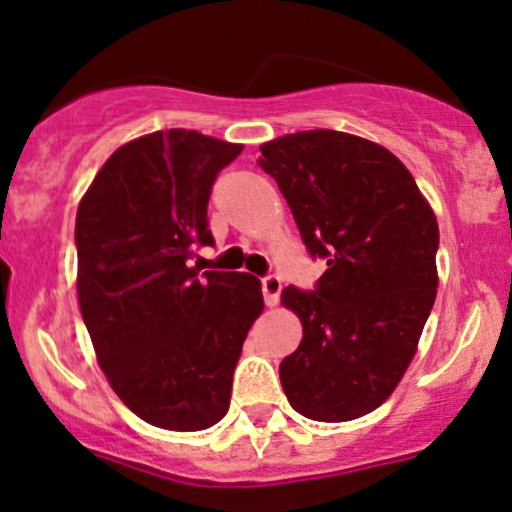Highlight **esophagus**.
<instances>
[{
    "label": "esophagus",
    "mask_w": 512,
    "mask_h": 512,
    "mask_svg": "<svg viewBox=\"0 0 512 512\" xmlns=\"http://www.w3.org/2000/svg\"><path fill=\"white\" fill-rule=\"evenodd\" d=\"M261 290H263V297H266V304L275 306L282 292V280L278 275H268V278L261 280Z\"/></svg>",
    "instance_id": "1"
}]
</instances>
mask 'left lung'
<instances>
[{
	"label": "left lung",
	"mask_w": 512,
	"mask_h": 512,
	"mask_svg": "<svg viewBox=\"0 0 512 512\" xmlns=\"http://www.w3.org/2000/svg\"><path fill=\"white\" fill-rule=\"evenodd\" d=\"M258 165L328 266L314 292L282 290L304 330L282 390L304 417L352 422L390 398L417 354L438 287L434 208L388 148L345 131L273 138Z\"/></svg>",
	"instance_id": "obj_1"
}]
</instances>
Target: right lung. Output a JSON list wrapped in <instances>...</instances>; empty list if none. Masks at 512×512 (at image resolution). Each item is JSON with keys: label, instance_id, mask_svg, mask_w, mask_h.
Instances as JSON below:
<instances>
[{"label": "right lung", "instance_id": "obj_1", "mask_svg": "<svg viewBox=\"0 0 512 512\" xmlns=\"http://www.w3.org/2000/svg\"><path fill=\"white\" fill-rule=\"evenodd\" d=\"M242 143L170 129L138 136L107 158L76 213L81 316L119 400L167 431H203L230 410L232 376L261 280L201 273L213 244L208 198Z\"/></svg>", "mask_w": 512, "mask_h": 512}]
</instances>
